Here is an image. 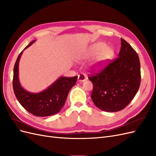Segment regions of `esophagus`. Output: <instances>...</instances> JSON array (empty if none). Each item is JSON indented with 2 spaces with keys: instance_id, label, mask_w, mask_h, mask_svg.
I'll use <instances>...</instances> for the list:
<instances>
[{
  "instance_id": "34e87169",
  "label": "esophagus",
  "mask_w": 156,
  "mask_h": 156,
  "mask_svg": "<svg viewBox=\"0 0 156 156\" xmlns=\"http://www.w3.org/2000/svg\"><path fill=\"white\" fill-rule=\"evenodd\" d=\"M86 80V76L84 73H80L78 75V81L84 82Z\"/></svg>"
}]
</instances>
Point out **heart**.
Listing matches in <instances>:
<instances>
[{"label": "heart", "mask_w": 156, "mask_h": 156, "mask_svg": "<svg viewBox=\"0 0 156 156\" xmlns=\"http://www.w3.org/2000/svg\"><path fill=\"white\" fill-rule=\"evenodd\" d=\"M98 54L99 56L92 64L91 67L94 70H100L105 66L106 63L114 55L112 49L106 48V44L103 42H98L94 44L88 51L89 56H95Z\"/></svg>", "instance_id": "1"}]
</instances>
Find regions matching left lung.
Returning <instances> with one entry per match:
<instances>
[{
  "mask_svg": "<svg viewBox=\"0 0 156 156\" xmlns=\"http://www.w3.org/2000/svg\"><path fill=\"white\" fill-rule=\"evenodd\" d=\"M88 79L93 84L91 98L96 106L107 112L119 111L129 104L139 88V56L126 40L121 38L119 57Z\"/></svg>",
  "mask_w": 156,
  "mask_h": 156,
  "instance_id": "obj_1",
  "label": "left lung"
}]
</instances>
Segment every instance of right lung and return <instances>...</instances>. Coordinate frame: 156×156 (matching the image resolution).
Returning <instances> with one entry per match:
<instances>
[{
	"label": "right lung",
	"instance_id": "add662e5",
	"mask_svg": "<svg viewBox=\"0 0 156 156\" xmlns=\"http://www.w3.org/2000/svg\"><path fill=\"white\" fill-rule=\"evenodd\" d=\"M34 42L35 40L32 41L24 49ZM23 52L19 55L13 68V88L17 100L28 112L34 116L44 117L56 114L64 105L69 90L77 82V76L60 77L41 92H28L21 87L19 79V62Z\"/></svg>",
	"mask_w": 156,
	"mask_h": 156
}]
</instances>
